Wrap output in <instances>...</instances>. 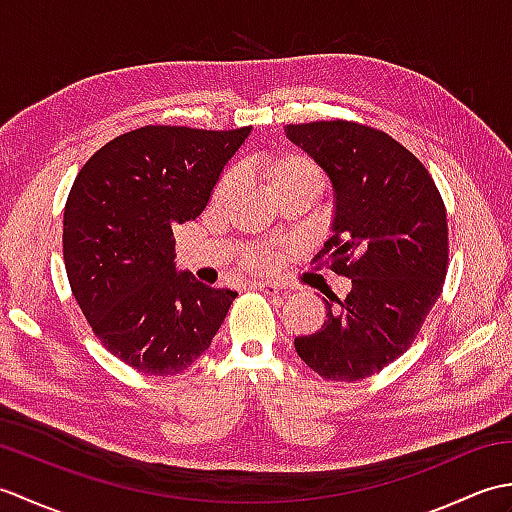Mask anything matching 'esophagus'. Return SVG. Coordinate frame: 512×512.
<instances>
[{"label": "esophagus", "mask_w": 512, "mask_h": 512, "mask_svg": "<svg viewBox=\"0 0 512 512\" xmlns=\"http://www.w3.org/2000/svg\"><path fill=\"white\" fill-rule=\"evenodd\" d=\"M255 288L266 292V295H284L286 292V288L275 284V281H259V284H255Z\"/></svg>", "instance_id": "obj_1"}]
</instances>
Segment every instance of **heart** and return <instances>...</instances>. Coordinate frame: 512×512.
<instances>
[{
    "label": "heart",
    "mask_w": 512,
    "mask_h": 512,
    "mask_svg": "<svg viewBox=\"0 0 512 512\" xmlns=\"http://www.w3.org/2000/svg\"><path fill=\"white\" fill-rule=\"evenodd\" d=\"M264 176L273 191L290 187V184H308V187H314L317 191L323 189V173L306 156L270 158L264 162ZM228 182L231 180L222 182L220 191L228 187ZM244 266L250 270H268L275 266V255L270 253V250L262 248L248 250L244 257Z\"/></svg>",
    "instance_id": "1"
}]
</instances>
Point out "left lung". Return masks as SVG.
Here are the masks:
<instances>
[{
  "label": "left lung",
  "mask_w": 512,
  "mask_h": 512,
  "mask_svg": "<svg viewBox=\"0 0 512 512\" xmlns=\"http://www.w3.org/2000/svg\"><path fill=\"white\" fill-rule=\"evenodd\" d=\"M286 136L332 182V235L314 262L352 279L345 299H323L328 321L295 350L323 378L361 380L407 350L438 301L447 211L422 162L385 132L319 121L286 125Z\"/></svg>",
  "instance_id": "8db88e82"
}]
</instances>
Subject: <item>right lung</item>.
Wrapping results in <instances>:
<instances>
[{
  "mask_svg": "<svg viewBox=\"0 0 512 512\" xmlns=\"http://www.w3.org/2000/svg\"><path fill=\"white\" fill-rule=\"evenodd\" d=\"M253 127L147 125L85 162L63 213V259L85 319L114 356L173 376L209 350L237 297L176 268L173 228L193 222Z\"/></svg>",
  "mask_w": 512,
  "mask_h": 512,
  "instance_id": "1",
  "label": "right lung"
}]
</instances>
